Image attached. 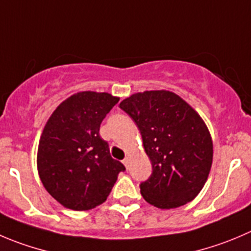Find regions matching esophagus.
<instances>
[{
  "instance_id": "esophagus-1",
  "label": "esophagus",
  "mask_w": 251,
  "mask_h": 251,
  "mask_svg": "<svg viewBox=\"0 0 251 251\" xmlns=\"http://www.w3.org/2000/svg\"><path fill=\"white\" fill-rule=\"evenodd\" d=\"M123 164H124V166H126V168L128 169V165H129V160H128V159H124V160H123Z\"/></svg>"
}]
</instances>
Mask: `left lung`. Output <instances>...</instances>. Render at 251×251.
<instances>
[{"instance_id":"obj_1","label":"left lung","mask_w":251,"mask_h":251,"mask_svg":"<svg viewBox=\"0 0 251 251\" xmlns=\"http://www.w3.org/2000/svg\"><path fill=\"white\" fill-rule=\"evenodd\" d=\"M137 123L152 174L140 185L148 203L171 209L201 192L213 161L206 123L178 95L166 90L133 94L119 103Z\"/></svg>"}]
</instances>
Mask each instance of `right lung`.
I'll return each mask as SVG.
<instances>
[{
  "instance_id": "add662e5",
  "label": "right lung",
  "mask_w": 251,
  "mask_h": 251,
  "mask_svg": "<svg viewBox=\"0 0 251 251\" xmlns=\"http://www.w3.org/2000/svg\"><path fill=\"white\" fill-rule=\"evenodd\" d=\"M107 92L81 91L52 112L38 145L40 181L52 199L73 211L103 203L124 165L111 156L100 137L102 121L118 103Z\"/></svg>"
}]
</instances>
